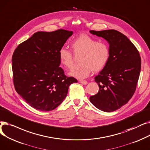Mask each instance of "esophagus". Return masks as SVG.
<instances>
[{"instance_id":"esophagus-1","label":"esophagus","mask_w":150,"mask_h":150,"mask_svg":"<svg viewBox=\"0 0 150 150\" xmlns=\"http://www.w3.org/2000/svg\"><path fill=\"white\" fill-rule=\"evenodd\" d=\"M79 81H80V82H81L82 84H83V85H86V84H87V81H85V80H80Z\"/></svg>"}]
</instances>
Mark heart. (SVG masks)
I'll return each mask as SVG.
<instances>
[{
    "label": "heart",
    "instance_id": "heart-1",
    "mask_svg": "<svg viewBox=\"0 0 150 150\" xmlns=\"http://www.w3.org/2000/svg\"><path fill=\"white\" fill-rule=\"evenodd\" d=\"M71 49L76 56H81L79 63L81 65L74 68L69 74L79 79L87 77L92 71L94 72L101 71L109 59L108 45L104 42H98L96 39L87 35H82L77 38L71 44ZM58 55L62 67L67 69L73 67L74 57L69 51L62 48Z\"/></svg>",
    "mask_w": 150,
    "mask_h": 150
}]
</instances>
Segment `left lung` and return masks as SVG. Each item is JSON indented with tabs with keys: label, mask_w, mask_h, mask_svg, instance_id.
I'll return each mask as SVG.
<instances>
[{
	"label": "left lung",
	"mask_w": 150,
	"mask_h": 150,
	"mask_svg": "<svg viewBox=\"0 0 150 150\" xmlns=\"http://www.w3.org/2000/svg\"><path fill=\"white\" fill-rule=\"evenodd\" d=\"M90 32L105 39L110 50L108 63L95 77L99 91L90 101L97 109L111 112L126 104L134 93L141 69L140 54L127 37L117 30Z\"/></svg>",
	"instance_id": "obj_1"
}]
</instances>
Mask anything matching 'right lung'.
Wrapping results in <instances>:
<instances>
[{
    "label": "right lung",
    "mask_w": 150,
    "mask_h": 150,
    "mask_svg": "<svg viewBox=\"0 0 150 150\" xmlns=\"http://www.w3.org/2000/svg\"><path fill=\"white\" fill-rule=\"evenodd\" d=\"M72 31L37 32L21 43L12 57L13 82L18 93L33 108L51 111L66 98L69 86L77 82L59 67V51Z\"/></svg>",
    "instance_id": "add662e5"
}]
</instances>
